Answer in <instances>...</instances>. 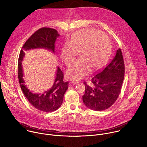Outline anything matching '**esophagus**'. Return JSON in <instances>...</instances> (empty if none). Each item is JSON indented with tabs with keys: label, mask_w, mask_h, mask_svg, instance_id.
I'll return each mask as SVG.
<instances>
[{
	"label": "esophagus",
	"mask_w": 147,
	"mask_h": 147,
	"mask_svg": "<svg viewBox=\"0 0 147 147\" xmlns=\"http://www.w3.org/2000/svg\"><path fill=\"white\" fill-rule=\"evenodd\" d=\"M78 82H79L77 80H72V81H71V83L73 84H78Z\"/></svg>",
	"instance_id": "obj_1"
}]
</instances>
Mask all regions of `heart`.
Wrapping results in <instances>:
<instances>
[{"instance_id": "1", "label": "heart", "mask_w": 147, "mask_h": 147, "mask_svg": "<svg viewBox=\"0 0 147 147\" xmlns=\"http://www.w3.org/2000/svg\"><path fill=\"white\" fill-rule=\"evenodd\" d=\"M111 49L109 38L99 31L94 29L78 31L61 51V59L67 66L76 61L78 53L80 59L68 69L66 77L78 80L87 75L90 69L92 71L99 70L108 60Z\"/></svg>"}]
</instances>
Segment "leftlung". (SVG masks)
<instances>
[{"mask_svg":"<svg viewBox=\"0 0 147 147\" xmlns=\"http://www.w3.org/2000/svg\"><path fill=\"white\" fill-rule=\"evenodd\" d=\"M124 77V63L119 48L109 63L91 80L90 85L85 81V94L82 101L90 109L104 111L110 108L117 100Z\"/></svg>","mask_w":147,"mask_h":147,"instance_id":"obj_1","label":"left lung"}]
</instances>
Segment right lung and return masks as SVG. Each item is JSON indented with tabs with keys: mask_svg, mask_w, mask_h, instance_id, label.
<instances>
[{
	"mask_svg": "<svg viewBox=\"0 0 147 147\" xmlns=\"http://www.w3.org/2000/svg\"><path fill=\"white\" fill-rule=\"evenodd\" d=\"M59 34L53 28L44 27L35 32L26 42L21 50L18 63V77L22 90L30 103L38 110L45 112L56 111L61 105L64 95L68 88L69 82L63 81V73L57 67L56 77L52 87L42 94H34L30 91L23 79L22 66L25 51L43 48L55 53V44Z\"/></svg>",
	"mask_w": 147,
	"mask_h": 147,
	"instance_id": "1",
	"label": "right lung"
}]
</instances>
